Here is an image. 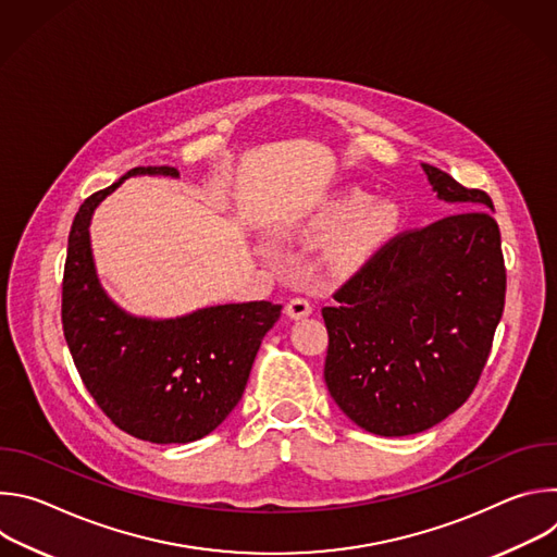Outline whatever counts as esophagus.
<instances>
[{"instance_id": "34e87169", "label": "esophagus", "mask_w": 557, "mask_h": 557, "mask_svg": "<svg viewBox=\"0 0 557 557\" xmlns=\"http://www.w3.org/2000/svg\"><path fill=\"white\" fill-rule=\"evenodd\" d=\"M310 312H312V304L304 297H295L286 304V314L290 320H304V317H308Z\"/></svg>"}]
</instances>
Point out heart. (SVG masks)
I'll return each instance as SVG.
<instances>
[{"mask_svg":"<svg viewBox=\"0 0 557 557\" xmlns=\"http://www.w3.org/2000/svg\"><path fill=\"white\" fill-rule=\"evenodd\" d=\"M399 211L387 198L368 202L359 189H342L324 198L297 226L304 237H331L324 258L335 271L359 267L392 233Z\"/></svg>","mask_w":557,"mask_h":557,"instance_id":"b5f03b06","label":"heart"}]
</instances>
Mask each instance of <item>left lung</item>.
Masks as SVG:
<instances>
[{"mask_svg": "<svg viewBox=\"0 0 557 557\" xmlns=\"http://www.w3.org/2000/svg\"><path fill=\"white\" fill-rule=\"evenodd\" d=\"M421 168L436 198L465 211L394 237L322 310L329 392L379 436L425 432L467 401L505 308L492 198Z\"/></svg>", "mask_w": 557, "mask_h": 557, "instance_id": "8db88e82", "label": "left lung"}]
</instances>
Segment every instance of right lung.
Segmentation results:
<instances>
[{
	"mask_svg": "<svg viewBox=\"0 0 557 557\" xmlns=\"http://www.w3.org/2000/svg\"><path fill=\"white\" fill-rule=\"evenodd\" d=\"M134 176L178 178L174 168H134L78 207L63 271V335L92 399L123 432L158 443L211 434L243 399L273 301L215 304L178 317L132 314L103 288L90 240L97 207Z\"/></svg>",
	"mask_w": 557,
	"mask_h": 557,
	"instance_id": "1",
	"label": "right lung"
}]
</instances>
